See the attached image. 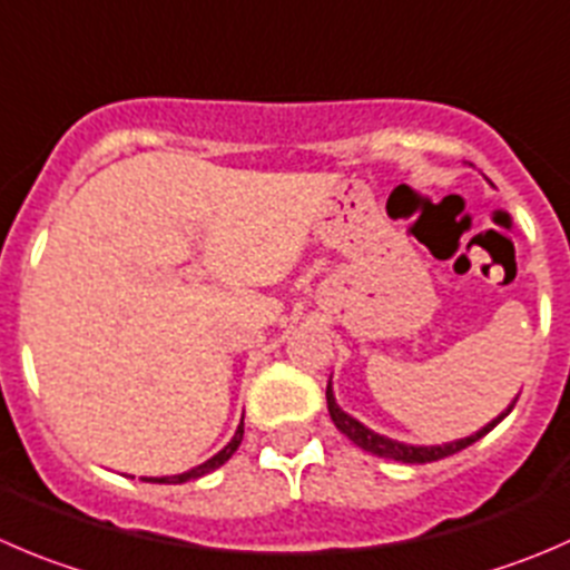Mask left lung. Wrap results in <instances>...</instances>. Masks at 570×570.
Returning a JSON list of instances; mask_svg holds the SVG:
<instances>
[{
  "label": "left lung",
  "instance_id": "left-lung-1",
  "mask_svg": "<svg viewBox=\"0 0 570 570\" xmlns=\"http://www.w3.org/2000/svg\"><path fill=\"white\" fill-rule=\"evenodd\" d=\"M325 401H328V414H331V420H334V425L340 429L342 434H345L347 440H351L353 445H358V449L370 451V454H375V456H384V460L409 462V465H423V462H438V460H443V456L456 454V451L468 449V445H473L476 440H482L488 432H493L495 425H499L501 420L512 412V406H515L518 397L504 409V412L499 414V417H493L488 425H482L476 434H471V438H462V440H451V443H443V445H409V443H401V440H392V438H384V434L373 432V429H367L362 420H356L353 414H347L345 409L336 403L331 381H328V386H325Z\"/></svg>",
  "mask_w": 570,
  "mask_h": 570
}]
</instances>
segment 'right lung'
Wrapping results in <instances>:
<instances>
[{
  "instance_id": "right-lung-1",
  "label": "right lung",
  "mask_w": 570,
  "mask_h": 570,
  "mask_svg": "<svg viewBox=\"0 0 570 570\" xmlns=\"http://www.w3.org/2000/svg\"><path fill=\"white\" fill-rule=\"evenodd\" d=\"M242 434H245V417H242L239 429H236V434H234V438H230V443L225 445V449L219 451V454H214L212 460H206V462H203V465L191 468V471L175 473V476H145V482H153V484H184V482H191V479L206 476V473L217 471L219 465H225V462H228L230 456H234V451L239 449V443H242Z\"/></svg>"
}]
</instances>
